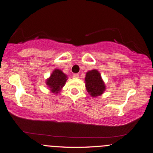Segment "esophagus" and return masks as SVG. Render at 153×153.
Segmentation results:
<instances>
[{
  "instance_id": "esophagus-1",
  "label": "esophagus",
  "mask_w": 153,
  "mask_h": 153,
  "mask_svg": "<svg viewBox=\"0 0 153 153\" xmlns=\"http://www.w3.org/2000/svg\"><path fill=\"white\" fill-rule=\"evenodd\" d=\"M73 77L75 78H79V74L78 73H74V74L73 75Z\"/></svg>"
}]
</instances>
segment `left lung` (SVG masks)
I'll list each match as a JSON object with an SVG mask.
<instances>
[{
	"mask_svg": "<svg viewBox=\"0 0 153 153\" xmlns=\"http://www.w3.org/2000/svg\"><path fill=\"white\" fill-rule=\"evenodd\" d=\"M85 80L87 91L93 97L100 96L105 91V85L101 75L96 70L88 72Z\"/></svg>",
	"mask_w": 153,
	"mask_h": 153,
	"instance_id": "1",
	"label": "left lung"
}]
</instances>
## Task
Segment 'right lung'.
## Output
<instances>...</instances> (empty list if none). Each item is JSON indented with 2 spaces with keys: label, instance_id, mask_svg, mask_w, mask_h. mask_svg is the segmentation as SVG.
<instances>
[{
  "label": "right lung",
  "instance_id": "right-lung-1",
  "mask_svg": "<svg viewBox=\"0 0 153 153\" xmlns=\"http://www.w3.org/2000/svg\"><path fill=\"white\" fill-rule=\"evenodd\" d=\"M67 75H65L60 70L56 69L51 75L50 78L47 79V85L54 94H57L62 88L64 86L67 80Z\"/></svg>",
  "mask_w": 153,
  "mask_h": 153
}]
</instances>
